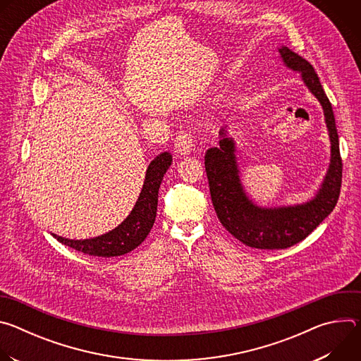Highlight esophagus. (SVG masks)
<instances>
[{"instance_id": "1", "label": "esophagus", "mask_w": 361, "mask_h": 361, "mask_svg": "<svg viewBox=\"0 0 361 361\" xmlns=\"http://www.w3.org/2000/svg\"><path fill=\"white\" fill-rule=\"evenodd\" d=\"M176 149L181 156H187L194 149V140L192 135L188 133H180L176 138Z\"/></svg>"}]
</instances>
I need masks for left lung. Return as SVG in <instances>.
<instances>
[{"mask_svg":"<svg viewBox=\"0 0 361 361\" xmlns=\"http://www.w3.org/2000/svg\"><path fill=\"white\" fill-rule=\"evenodd\" d=\"M277 51L281 63L300 74L302 84L317 98L324 113L330 163L319 190L312 198L298 204H257L241 181L237 144L228 126L220 128L219 145L209 148L204 156L213 205L223 227L243 244L260 250L287 248L310 234L334 210L343 171L333 109L314 68L286 45H280Z\"/></svg>","mask_w":361,"mask_h":361,"instance_id":"1","label":"left lung"}]
</instances>
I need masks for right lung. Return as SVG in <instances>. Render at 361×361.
Here are the masks:
<instances>
[{"label":"right lung","instance_id":"add662e5","mask_svg":"<svg viewBox=\"0 0 361 361\" xmlns=\"http://www.w3.org/2000/svg\"><path fill=\"white\" fill-rule=\"evenodd\" d=\"M173 163L171 152L164 151L154 159L145 171L141 192L131 213L111 231L92 238L71 240L51 233L64 245L94 257H118L135 250L151 231L157 214L159 188Z\"/></svg>","mask_w":361,"mask_h":361}]
</instances>
